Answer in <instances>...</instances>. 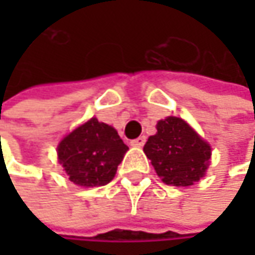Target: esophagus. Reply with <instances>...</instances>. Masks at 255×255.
Returning <instances> with one entry per match:
<instances>
[{
	"label": "esophagus",
	"instance_id": "esophagus-1",
	"mask_svg": "<svg viewBox=\"0 0 255 255\" xmlns=\"http://www.w3.org/2000/svg\"><path fill=\"white\" fill-rule=\"evenodd\" d=\"M144 143H146V137L144 135H140V137L131 140V146H135V147H141Z\"/></svg>",
	"mask_w": 255,
	"mask_h": 255
}]
</instances>
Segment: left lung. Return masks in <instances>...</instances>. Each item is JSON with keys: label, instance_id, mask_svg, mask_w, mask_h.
I'll list each match as a JSON object with an SVG mask.
<instances>
[{"label": "left lung", "instance_id": "1", "mask_svg": "<svg viewBox=\"0 0 255 255\" xmlns=\"http://www.w3.org/2000/svg\"><path fill=\"white\" fill-rule=\"evenodd\" d=\"M158 132L143 147L156 174L170 186H192L204 177L211 147L181 118L168 117L156 124Z\"/></svg>", "mask_w": 255, "mask_h": 255}]
</instances>
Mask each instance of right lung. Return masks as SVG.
I'll use <instances>...</instances> for the list:
<instances>
[{
	"label": "right lung",
	"instance_id": "obj_1",
	"mask_svg": "<svg viewBox=\"0 0 255 255\" xmlns=\"http://www.w3.org/2000/svg\"><path fill=\"white\" fill-rule=\"evenodd\" d=\"M127 150L117 129L96 118L74 129L57 147L59 162L69 180L84 187L108 184Z\"/></svg>",
	"mask_w": 255,
	"mask_h": 255
}]
</instances>
